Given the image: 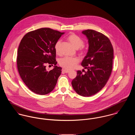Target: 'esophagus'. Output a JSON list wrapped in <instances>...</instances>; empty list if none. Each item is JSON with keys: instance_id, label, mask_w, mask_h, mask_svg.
Returning a JSON list of instances; mask_svg holds the SVG:
<instances>
[{"instance_id": "1", "label": "esophagus", "mask_w": 135, "mask_h": 135, "mask_svg": "<svg viewBox=\"0 0 135 135\" xmlns=\"http://www.w3.org/2000/svg\"><path fill=\"white\" fill-rule=\"evenodd\" d=\"M62 73H69V70H66V69H63L62 70Z\"/></svg>"}]
</instances>
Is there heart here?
<instances>
[{
  "label": "heart",
  "instance_id": "heart-1",
  "mask_svg": "<svg viewBox=\"0 0 135 135\" xmlns=\"http://www.w3.org/2000/svg\"><path fill=\"white\" fill-rule=\"evenodd\" d=\"M67 40L71 44L75 49L80 48V52L83 54L85 52V50L82 46L84 45V41L78 35L72 33L67 37ZM60 41H57L54 46L55 51L57 54L60 52ZM79 62V60L75 57H65L61 59L60 61V66L67 69H71L75 67L76 64Z\"/></svg>",
  "mask_w": 135,
  "mask_h": 135
}]
</instances>
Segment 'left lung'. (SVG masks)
Instances as JSON below:
<instances>
[{
    "label": "left lung",
    "instance_id": "1",
    "mask_svg": "<svg viewBox=\"0 0 135 135\" xmlns=\"http://www.w3.org/2000/svg\"><path fill=\"white\" fill-rule=\"evenodd\" d=\"M82 33L88 39L89 49L81 65L88 71L83 74L77 71L71 84L79 95L89 97L102 90L109 80L112 69L113 49L109 38L99 32L88 30Z\"/></svg>",
    "mask_w": 135,
    "mask_h": 135
}]
</instances>
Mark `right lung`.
Returning <instances> with one entry per match:
<instances>
[{"label":"right lung","instance_id":"1","mask_svg":"<svg viewBox=\"0 0 135 135\" xmlns=\"http://www.w3.org/2000/svg\"><path fill=\"white\" fill-rule=\"evenodd\" d=\"M64 33L41 28L27 33L21 41L17 51L18 71L25 85L36 94H49L57 83L61 68L56 66L54 46ZM46 63L54 64V68L47 71Z\"/></svg>","mask_w":135,"mask_h":135}]
</instances>
